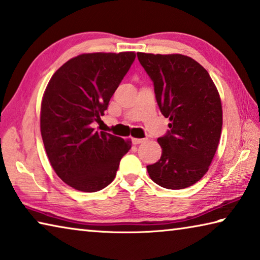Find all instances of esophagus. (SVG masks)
<instances>
[{
    "label": "esophagus",
    "mask_w": 260,
    "mask_h": 260,
    "mask_svg": "<svg viewBox=\"0 0 260 260\" xmlns=\"http://www.w3.org/2000/svg\"><path fill=\"white\" fill-rule=\"evenodd\" d=\"M144 141H146V139H136V138H133V139H132V143L135 144V146H136V144L143 143Z\"/></svg>",
    "instance_id": "1"
}]
</instances>
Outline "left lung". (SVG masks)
Wrapping results in <instances>:
<instances>
[{"instance_id":"1","label":"left lung","mask_w":260,"mask_h":260,"mask_svg":"<svg viewBox=\"0 0 260 260\" xmlns=\"http://www.w3.org/2000/svg\"><path fill=\"white\" fill-rule=\"evenodd\" d=\"M153 82L160 112L171 124L158 138L160 159L148 165L153 182L166 189L192 186L208 172L222 127V108L208 71L188 56L138 52Z\"/></svg>"}]
</instances>
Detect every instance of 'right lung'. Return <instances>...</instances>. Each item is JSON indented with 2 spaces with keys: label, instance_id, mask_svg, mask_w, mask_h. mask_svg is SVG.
Segmentation results:
<instances>
[{
  "label": "right lung",
  "instance_id": "obj_1",
  "mask_svg": "<svg viewBox=\"0 0 260 260\" xmlns=\"http://www.w3.org/2000/svg\"><path fill=\"white\" fill-rule=\"evenodd\" d=\"M133 51L82 54L57 70L46 88L40 127L56 174L77 190L94 192L116 177L131 141L94 128L133 64Z\"/></svg>",
  "mask_w": 260,
  "mask_h": 260
}]
</instances>
